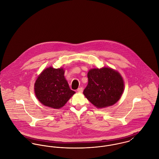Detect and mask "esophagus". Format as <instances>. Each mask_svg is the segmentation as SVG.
I'll list each match as a JSON object with an SVG mask.
<instances>
[{"mask_svg":"<svg viewBox=\"0 0 159 159\" xmlns=\"http://www.w3.org/2000/svg\"><path fill=\"white\" fill-rule=\"evenodd\" d=\"M83 88H79L77 89V91H78V92H80V93L83 92Z\"/></svg>","mask_w":159,"mask_h":159,"instance_id":"34e87169","label":"esophagus"}]
</instances>
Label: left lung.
Returning a JSON list of instances; mask_svg holds the SVG:
<instances>
[{"label": "left lung", "instance_id": "left-lung-1", "mask_svg": "<svg viewBox=\"0 0 159 159\" xmlns=\"http://www.w3.org/2000/svg\"><path fill=\"white\" fill-rule=\"evenodd\" d=\"M88 84L83 93L88 100L98 108L115 104L124 89L120 73L113 68H92L88 73Z\"/></svg>", "mask_w": 159, "mask_h": 159}]
</instances>
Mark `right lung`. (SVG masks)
<instances>
[{
	"label": "right lung",
	"mask_w": 159,
	"mask_h": 159,
	"mask_svg": "<svg viewBox=\"0 0 159 159\" xmlns=\"http://www.w3.org/2000/svg\"><path fill=\"white\" fill-rule=\"evenodd\" d=\"M64 72L62 68L49 67L38 76L34 84V91L37 99L43 105L59 109L75 93L70 89Z\"/></svg>",
	"instance_id": "add662e5"
}]
</instances>
